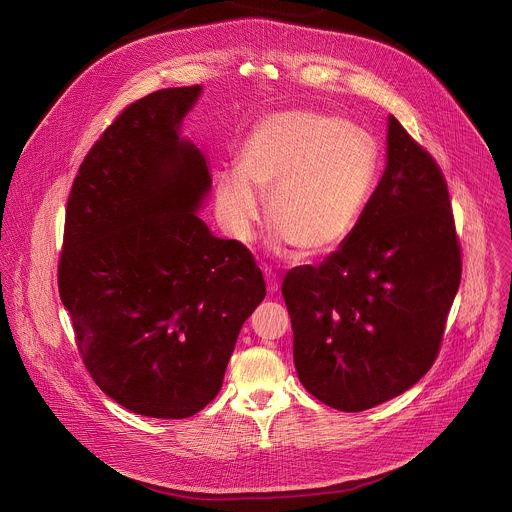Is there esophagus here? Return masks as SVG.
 <instances>
[{
  "label": "esophagus",
  "instance_id": "1",
  "mask_svg": "<svg viewBox=\"0 0 512 512\" xmlns=\"http://www.w3.org/2000/svg\"><path fill=\"white\" fill-rule=\"evenodd\" d=\"M263 275H265V279H267V291L273 296L275 291L279 289V281H277V277H275V273H273L271 269H265Z\"/></svg>",
  "mask_w": 512,
  "mask_h": 512
}]
</instances>
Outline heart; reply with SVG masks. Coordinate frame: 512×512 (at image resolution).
<instances>
[{
    "label": "heart",
    "mask_w": 512,
    "mask_h": 512,
    "mask_svg": "<svg viewBox=\"0 0 512 512\" xmlns=\"http://www.w3.org/2000/svg\"><path fill=\"white\" fill-rule=\"evenodd\" d=\"M375 139L344 119L318 111H281L247 135L237 174L216 180V212L225 231L249 243L261 223V202L279 245L300 257L340 247L356 229L377 178Z\"/></svg>",
    "instance_id": "obj_1"
}]
</instances>
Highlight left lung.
Here are the masks:
<instances>
[{
  "instance_id": "left-lung-1",
  "label": "left lung",
  "mask_w": 512,
  "mask_h": 512,
  "mask_svg": "<svg viewBox=\"0 0 512 512\" xmlns=\"http://www.w3.org/2000/svg\"><path fill=\"white\" fill-rule=\"evenodd\" d=\"M460 275L444 174L389 115L385 172L356 229L281 285L302 385L348 413L411 389L440 350Z\"/></svg>"
}]
</instances>
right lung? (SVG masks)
<instances>
[{"label":"right lung","instance_id":"add662e5","mask_svg":"<svg viewBox=\"0 0 512 512\" xmlns=\"http://www.w3.org/2000/svg\"><path fill=\"white\" fill-rule=\"evenodd\" d=\"M200 85L129 105L72 184L58 291L99 389L125 409L184 419L223 387L265 281L239 241L198 216L206 156L182 135Z\"/></svg>","mask_w":512,"mask_h":512}]
</instances>
